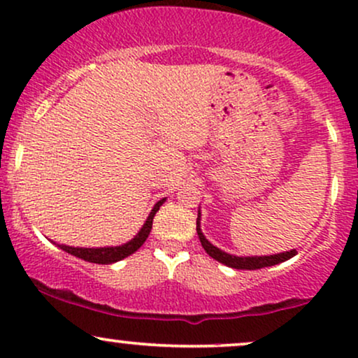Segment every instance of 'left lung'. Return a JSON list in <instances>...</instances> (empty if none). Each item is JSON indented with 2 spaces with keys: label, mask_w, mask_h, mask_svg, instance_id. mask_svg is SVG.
<instances>
[{
  "label": "left lung",
  "mask_w": 358,
  "mask_h": 358,
  "mask_svg": "<svg viewBox=\"0 0 358 358\" xmlns=\"http://www.w3.org/2000/svg\"><path fill=\"white\" fill-rule=\"evenodd\" d=\"M196 234H199L200 244H202V248L205 249V252H207L208 256L234 269L254 271V269L268 268V266L279 264V262H285L287 259L296 256V249L289 250V252L274 254V256H259V257H237V256H232V254L224 252V250L217 249L215 245H212L210 242L205 239L202 231H200V212H199V217H196Z\"/></svg>",
  "instance_id": "left-lung-1"
}]
</instances>
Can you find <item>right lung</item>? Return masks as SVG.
I'll use <instances>...</instances> for the list:
<instances>
[{
	"label": "right lung",
	"instance_id": "obj_1",
	"mask_svg": "<svg viewBox=\"0 0 358 358\" xmlns=\"http://www.w3.org/2000/svg\"><path fill=\"white\" fill-rule=\"evenodd\" d=\"M163 202H165V199L159 200V202L155 205L153 210H151V213H150V217H148L145 222V225H143L141 231L138 232V236L124 245H117V248L87 249V248H71V245H64V244L60 245L59 244V248L64 249L65 252L72 254V256L84 259V261H87V262H96V264H113V262L121 261V259H124L127 256H131L133 252H136V250L141 248L143 244H145V241L148 239V236H150V232H151V227H153L155 213L159 210V207H162Z\"/></svg>",
	"mask_w": 358,
	"mask_h": 358
}]
</instances>
